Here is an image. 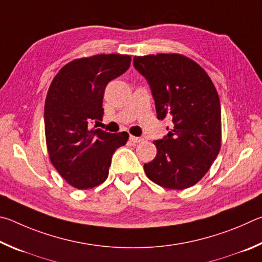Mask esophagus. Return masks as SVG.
Returning a JSON list of instances; mask_svg holds the SVG:
<instances>
[{
    "mask_svg": "<svg viewBox=\"0 0 262 262\" xmlns=\"http://www.w3.org/2000/svg\"><path fill=\"white\" fill-rule=\"evenodd\" d=\"M130 141L131 143H134V144H138V143H140V141H143V139L141 138H139V137H135V136H130Z\"/></svg>",
    "mask_w": 262,
    "mask_h": 262,
    "instance_id": "1",
    "label": "esophagus"
}]
</instances>
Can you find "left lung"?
<instances>
[{
  "instance_id": "obj_1",
  "label": "left lung",
  "mask_w": 262,
  "mask_h": 262,
  "mask_svg": "<svg viewBox=\"0 0 262 262\" xmlns=\"http://www.w3.org/2000/svg\"><path fill=\"white\" fill-rule=\"evenodd\" d=\"M134 66L152 90L159 119L171 128L155 140L157 157L144 164L155 184L184 190L196 184L221 149V104L212 79L193 59L182 54L135 56Z\"/></svg>"
}]
</instances>
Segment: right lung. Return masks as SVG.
<instances>
[{"mask_svg": "<svg viewBox=\"0 0 262 262\" xmlns=\"http://www.w3.org/2000/svg\"><path fill=\"white\" fill-rule=\"evenodd\" d=\"M131 64L130 55L99 54L66 64L50 84L45 101V135L50 162L69 184L93 189L108 177L112 157L125 145L127 132L90 128L102 119L104 89Z\"/></svg>", "mask_w": 262, "mask_h": 262, "instance_id": "add662e5", "label": "right lung"}]
</instances>
